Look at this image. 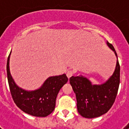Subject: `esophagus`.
<instances>
[{"instance_id": "1", "label": "esophagus", "mask_w": 129, "mask_h": 129, "mask_svg": "<svg viewBox=\"0 0 129 129\" xmlns=\"http://www.w3.org/2000/svg\"><path fill=\"white\" fill-rule=\"evenodd\" d=\"M73 75H74V71L72 70H68L67 72V76L68 78L72 77Z\"/></svg>"}]
</instances>
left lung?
Returning a JSON list of instances; mask_svg holds the SVG:
<instances>
[{"label":"left lung","mask_w":129,"mask_h":129,"mask_svg":"<svg viewBox=\"0 0 129 129\" xmlns=\"http://www.w3.org/2000/svg\"><path fill=\"white\" fill-rule=\"evenodd\" d=\"M107 44L118 58L113 46L108 42ZM70 83L76 95L79 113L87 118L101 116L110 110L116 98L120 83L118 60L113 75L102 85H93L83 76H72L70 78Z\"/></svg>","instance_id":"left-lung-1"}]
</instances>
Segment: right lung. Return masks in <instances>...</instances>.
Returning <instances> with one entry per match:
<instances>
[{
	"instance_id": "obj_1",
	"label": "right lung",
	"mask_w": 129,
	"mask_h": 129,
	"mask_svg": "<svg viewBox=\"0 0 129 129\" xmlns=\"http://www.w3.org/2000/svg\"><path fill=\"white\" fill-rule=\"evenodd\" d=\"M10 54L8 57L6 70L10 91L13 100L21 111L37 117H46L55 108L57 94L66 84L68 78L65 74L49 77L39 89L26 91L18 87L11 75L9 69Z\"/></svg>"
}]
</instances>
